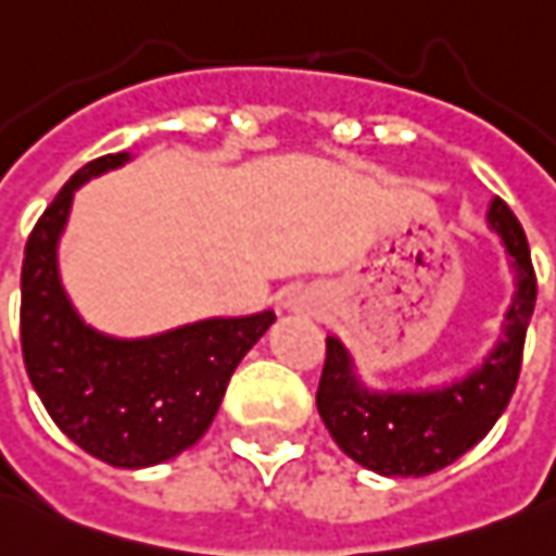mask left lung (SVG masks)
I'll return each instance as SVG.
<instances>
[{
	"instance_id": "left-lung-1",
	"label": "left lung",
	"mask_w": 556,
	"mask_h": 556,
	"mask_svg": "<svg viewBox=\"0 0 556 556\" xmlns=\"http://www.w3.org/2000/svg\"><path fill=\"white\" fill-rule=\"evenodd\" d=\"M488 220L511 254L518 296L505 315L503 342L478 372L432 393H369L351 375L342 342L327 339L317 412L336 445L372 472L420 478L445 469L493 430L515 393L535 308V269L527 232L500 197L490 202Z\"/></svg>"
}]
</instances>
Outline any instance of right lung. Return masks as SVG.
Instances as JSON below:
<instances>
[{
	"label": "right lung",
	"instance_id": "right-lung-1",
	"mask_svg": "<svg viewBox=\"0 0 556 556\" xmlns=\"http://www.w3.org/2000/svg\"><path fill=\"white\" fill-rule=\"evenodd\" d=\"M124 160L105 154L78 168L36 220L23 251L21 348L53 424L96 460L141 469L197 445L236 366L275 315L212 317L139 342L109 339L80 324L60 287L56 239L72 193Z\"/></svg>",
	"mask_w": 556,
	"mask_h": 556
}]
</instances>
